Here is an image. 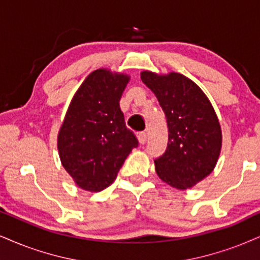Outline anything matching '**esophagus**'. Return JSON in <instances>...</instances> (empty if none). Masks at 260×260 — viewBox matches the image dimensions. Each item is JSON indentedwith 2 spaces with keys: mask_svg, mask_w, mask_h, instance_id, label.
Here are the masks:
<instances>
[{
  "mask_svg": "<svg viewBox=\"0 0 260 260\" xmlns=\"http://www.w3.org/2000/svg\"><path fill=\"white\" fill-rule=\"evenodd\" d=\"M137 139H139V142L141 145H145L147 142V134L146 133H140L139 135H137Z\"/></svg>",
  "mask_w": 260,
  "mask_h": 260,
  "instance_id": "obj_1",
  "label": "esophagus"
}]
</instances>
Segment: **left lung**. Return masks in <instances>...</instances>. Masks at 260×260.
I'll return each mask as SVG.
<instances>
[{"instance_id": "obj_1", "label": "left lung", "mask_w": 260, "mask_h": 260, "mask_svg": "<svg viewBox=\"0 0 260 260\" xmlns=\"http://www.w3.org/2000/svg\"><path fill=\"white\" fill-rule=\"evenodd\" d=\"M154 92L169 127L166 152L154 160L156 175L179 190L194 187L213 171L222 149V130L200 86L181 73L141 72Z\"/></svg>"}]
</instances>
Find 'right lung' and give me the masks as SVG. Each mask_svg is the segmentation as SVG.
Instances as JSON below:
<instances>
[{
  "label": "right lung",
  "instance_id": "1",
  "mask_svg": "<svg viewBox=\"0 0 260 260\" xmlns=\"http://www.w3.org/2000/svg\"><path fill=\"white\" fill-rule=\"evenodd\" d=\"M130 81L124 73L99 69L72 98L57 135L61 164L75 183L96 193L110 187L139 141L125 126L119 101Z\"/></svg>",
  "mask_w": 260,
  "mask_h": 260
}]
</instances>
